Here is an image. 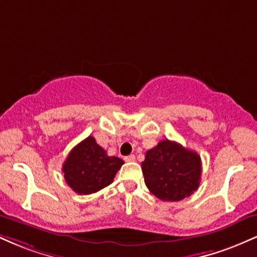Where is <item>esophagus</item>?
Here are the masks:
<instances>
[{
  "label": "esophagus",
  "mask_w": 257,
  "mask_h": 257,
  "mask_svg": "<svg viewBox=\"0 0 257 257\" xmlns=\"http://www.w3.org/2000/svg\"><path fill=\"white\" fill-rule=\"evenodd\" d=\"M124 161L125 162H134L135 161V156L134 155L126 156V157H124Z\"/></svg>",
  "instance_id": "obj_1"
}]
</instances>
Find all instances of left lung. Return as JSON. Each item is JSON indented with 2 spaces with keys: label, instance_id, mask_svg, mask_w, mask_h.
<instances>
[{
  "label": "left lung",
  "instance_id": "left-lung-1",
  "mask_svg": "<svg viewBox=\"0 0 257 257\" xmlns=\"http://www.w3.org/2000/svg\"><path fill=\"white\" fill-rule=\"evenodd\" d=\"M141 169L150 192L164 202H178L198 188L202 162L197 152L162 140L146 152Z\"/></svg>",
  "mask_w": 257,
  "mask_h": 257
}]
</instances>
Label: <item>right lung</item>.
Wrapping results in <instances>:
<instances>
[{"instance_id":"right-lung-1","label":"right lung","mask_w":257,"mask_h":257,"mask_svg":"<svg viewBox=\"0 0 257 257\" xmlns=\"http://www.w3.org/2000/svg\"><path fill=\"white\" fill-rule=\"evenodd\" d=\"M124 162L107 156L95 139L88 137L71 150L63 164L67 185L78 194L95 193L113 181Z\"/></svg>"}]
</instances>
